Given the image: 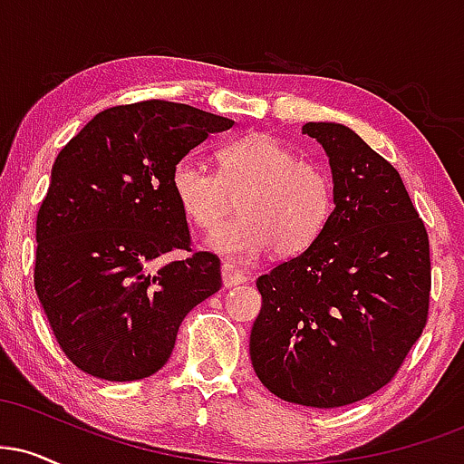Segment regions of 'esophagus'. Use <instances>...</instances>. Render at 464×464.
<instances>
[{
	"label": "esophagus",
	"instance_id": "1",
	"mask_svg": "<svg viewBox=\"0 0 464 464\" xmlns=\"http://www.w3.org/2000/svg\"><path fill=\"white\" fill-rule=\"evenodd\" d=\"M248 276L242 270H237L233 264H222V284L225 287H236L246 284Z\"/></svg>",
	"mask_w": 464,
	"mask_h": 464
}]
</instances>
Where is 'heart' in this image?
Instances as JSON below:
<instances>
[{"label": "heart", "mask_w": 464, "mask_h": 464, "mask_svg": "<svg viewBox=\"0 0 464 464\" xmlns=\"http://www.w3.org/2000/svg\"><path fill=\"white\" fill-rule=\"evenodd\" d=\"M169 188L180 211L205 231L220 227L239 198L242 216L205 239L207 248L239 264L273 248L303 253L321 237L334 207L327 169L296 159L268 132L225 143L218 150V174L183 157L172 168Z\"/></svg>", "instance_id": "heart-1"}]
</instances>
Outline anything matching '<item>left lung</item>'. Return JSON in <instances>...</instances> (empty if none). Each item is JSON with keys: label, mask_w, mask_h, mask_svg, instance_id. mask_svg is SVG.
I'll list each match as a JSON object with an SVG mask.
<instances>
[{"label": "left lung", "mask_w": 464, "mask_h": 464, "mask_svg": "<svg viewBox=\"0 0 464 464\" xmlns=\"http://www.w3.org/2000/svg\"><path fill=\"white\" fill-rule=\"evenodd\" d=\"M323 146L334 211L321 237L257 279L250 329L259 382L284 401L338 408L392 380L428 321L430 242L401 177L335 121H307Z\"/></svg>", "instance_id": "left-lung-1"}]
</instances>
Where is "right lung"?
<instances>
[{
  "instance_id": "right-lung-1",
  "label": "right lung",
  "mask_w": 464,
  "mask_h": 464,
  "mask_svg": "<svg viewBox=\"0 0 464 464\" xmlns=\"http://www.w3.org/2000/svg\"><path fill=\"white\" fill-rule=\"evenodd\" d=\"M233 120L148 100L98 113L58 152L36 216L34 287L58 344L109 382L150 377L172 355L183 318L220 290V259L189 248L169 188L177 161Z\"/></svg>"
}]
</instances>
